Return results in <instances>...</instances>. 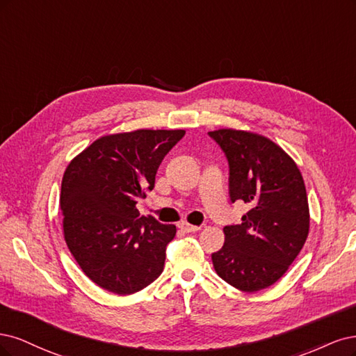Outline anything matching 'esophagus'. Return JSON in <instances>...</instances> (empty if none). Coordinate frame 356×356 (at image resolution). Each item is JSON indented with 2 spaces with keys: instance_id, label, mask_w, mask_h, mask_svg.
I'll return each instance as SVG.
<instances>
[{
  "instance_id": "1",
  "label": "esophagus",
  "mask_w": 356,
  "mask_h": 356,
  "mask_svg": "<svg viewBox=\"0 0 356 356\" xmlns=\"http://www.w3.org/2000/svg\"><path fill=\"white\" fill-rule=\"evenodd\" d=\"M179 227L181 229L183 232H198L200 229H201V226H193V225H189V223H186V222H181L180 225H179Z\"/></svg>"
}]
</instances>
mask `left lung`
<instances>
[{"label": "left lung", "mask_w": 356, "mask_h": 356, "mask_svg": "<svg viewBox=\"0 0 356 356\" xmlns=\"http://www.w3.org/2000/svg\"><path fill=\"white\" fill-rule=\"evenodd\" d=\"M209 136L226 155L231 201L250 205L243 223L223 227L225 244L211 254L213 266L241 291L268 289L290 268L309 234L300 170L265 136L232 129Z\"/></svg>", "instance_id": "8db88e82"}]
</instances>
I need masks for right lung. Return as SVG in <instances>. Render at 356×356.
<instances>
[{
    "instance_id": "right-lung-1",
    "label": "right lung",
    "mask_w": 356,
    "mask_h": 356,
    "mask_svg": "<svg viewBox=\"0 0 356 356\" xmlns=\"http://www.w3.org/2000/svg\"><path fill=\"white\" fill-rule=\"evenodd\" d=\"M185 130L103 136L67 165L60 191L66 245L87 277L113 294L152 284L164 269L175 225L136 209L155 186L156 170Z\"/></svg>"
}]
</instances>
